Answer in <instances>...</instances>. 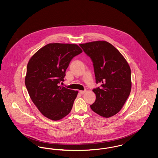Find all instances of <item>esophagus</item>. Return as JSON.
<instances>
[{"label": "esophagus", "instance_id": "esophagus-1", "mask_svg": "<svg viewBox=\"0 0 158 158\" xmlns=\"http://www.w3.org/2000/svg\"><path fill=\"white\" fill-rule=\"evenodd\" d=\"M86 92V90H80L79 91V93L81 94H85Z\"/></svg>", "mask_w": 158, "mask_h": 158}]
</instances>
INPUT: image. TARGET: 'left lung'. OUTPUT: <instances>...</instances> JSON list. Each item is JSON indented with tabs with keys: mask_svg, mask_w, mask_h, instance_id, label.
Masks as SVG:
<instances>
[{
	"mask_svg": "<svg viewBox=\"0 0 158 158\" xmlns=\"http://www.w3.org/2000/svg\"><path fill=\"white\" fill-rule=\"evenodd\" d=\"M92 59L96 83L101 87L93 89L96 101L90 105L95 113L104 118L118 114L130 95L131 70L125 57L106 41L80 44Z\"/></svg>",
	"mask_w": 158,
	"mask_h": 158,
	"instance_id": "1",
	"label": "left lung"
}]
</instances>
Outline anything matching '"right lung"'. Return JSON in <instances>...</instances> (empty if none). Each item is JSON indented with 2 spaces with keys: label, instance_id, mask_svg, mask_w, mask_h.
<instances>
[{
  "label": "right lung",
  "instance_id": "add662e5",
  "mask_svg": "<svg viewBox=\"0 0 158 158\" xmlns=\"http://www.w3.org/2000/svg\"><path fill=\"white\" fill-rule=\"evenodd\" d=\"M82 52L76 44H49L27 66L25 85L32 102L45 117L58 120L71 111L78 92L59 85L71 60Z\"/></svg>",
  "mask_w": 158,
  "mask_h": 158
}]
</instances>
